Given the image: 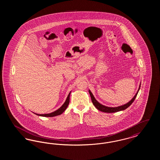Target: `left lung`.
<instances>
[{
    "instance_id": "1",
    "label": "left lung",
    "mask_w": 160,
    "mask_h": 160,
    "mask_svg": "<svg viewBox=\"0 0 160 160\" xmlns=\"http://www.w3.org/2000/svg\"><path fill=\"white\" fill-rule=\"evenodd\" d=\"M140 85H141V84L139 86V88L138 89V91L136 93V94L134 95V97L132 98V99H131V101H129L128 103H127V104H124L123 106L116 107H110L105 106L100 104L95 98V97H93V94L92 93V92L90 90H89V94L91 95L92 102L93 104L94 105V106L98 110H99L102 112H105V113H114V112H117L124 110L126 108H127L129 106L131 105V104L134 102V99H136V98L137 97V93H138V92L139 90H140Z\"/></svg>"
}]
</instances>
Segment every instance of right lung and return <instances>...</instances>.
I'll return each mask as SVG.
<instances>
[{"instance_id": "add662e5", "label": "right lung", "mask_w": 160, "mask_h": 160, "mask_svg": "<svg viewBox=\"0 0 160 160\" xmlns=\"http://www.w3.org/2000/svg\"><path fill=\"white\" fill-rule=\"evenodd\" d=\"M70 94H71V92H69V93L68 95V97L66 99L65 102H64V104L62 106L58 109L57 110L54 111L53 112L51 113H48V114H35L38 116H44V117H54V116H58V115H60L62 114L67 108V107L68 106L69 102V97H70Z\"/></svg>"}]
</instances>
